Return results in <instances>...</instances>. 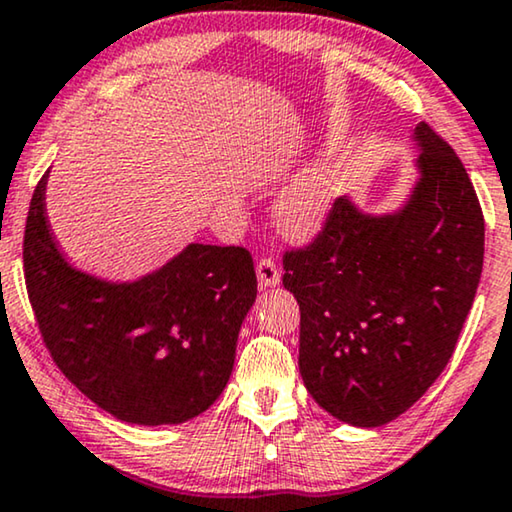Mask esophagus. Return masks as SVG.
<instances>
[{
    "label": "esophagus",
    "instance_id": "esophagus-1",
    "mask_svg": "<svg viewBox=\"0 0 512 512\" xmlns=\"http://www.w3.org/2000/svg\"><path fill=\"white\" fill-rule=\"evenodd\" d=\"M257 281H260L262 288H274L281 281V271H278L276 262L271 257H262L257 262Z\"/></svg>",
    "mask_w": 512,
    "mask_h": 512
}]
</instances>
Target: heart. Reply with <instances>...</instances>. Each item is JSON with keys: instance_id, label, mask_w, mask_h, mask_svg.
<instances>
[{"instance_id": "1", "label": "heart", "mask_w": 512, "mask_h": 512, "mask_svg": "<svg viewBox=\"0 0 512 512\" xmlns=\"http://www.w3.org/2000/svg\"><path fill=\"white\" fill-rule=\"evenodd\" d=\"M339 194V177L330 163H316L295 177L276 201V222L285 234L309 238L323 227Z\"/></svg>"}]
</instances>
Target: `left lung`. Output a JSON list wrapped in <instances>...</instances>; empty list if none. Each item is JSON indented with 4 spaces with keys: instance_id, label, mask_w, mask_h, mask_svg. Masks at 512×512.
<instances>
[{
    "instance_id": "8db88e82",
    "label": "left lung",
    "mask_w": 512,
    "mask_h": 512,
    "mask_svg": "<svg viewBox=\"0 0 512 512\" xmlns=\"http://www.w3.org/2000/svg\"><path fill=\"white\" fill-rule=\"evenodd\" d=\"M419 180L395 213L335 201L320 234L283 255L299 372L339 421L374 428L410 410L452 358L485 257V217L454 149L414 128Z\"/></svg>"
}]
</instances>
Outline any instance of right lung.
Listing matches in <instances>:
<instances>
[{
	"label": "right lung",
	"mask_w": 512,
	"mask_h": 512,
	"mask_svg": "<svg viewBox=\"0 0 512 512\" xmlns=\"http://www.w3.org/2000/svg\"><path fill=\"white\" fill-rule=\"evenodd\" d=\"M46 173L30 201L23 267L46 349L86 398L126 424L199 417L234 370L238 330L257 297L238 245L189 243L131 283L74 269L46 220Z\"/></svg>",
	"instance_id": "1"
}]
</instances>
